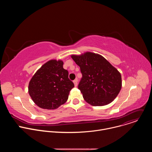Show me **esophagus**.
<instances>
[{
    "mask_svg": "<svg viewBox=\"0 0 152 152\" xmlns=\"http://www.w3.org/2000/svg\"><path fill=\"white\" fill-rule=\"evenodd\" d=\"M73 83H74V85L75 86H76L77 85V79H75L73 80Z\"/></svg>",
    "mask_w": 152,
    "mask_h": 152,
    "instance_id": "1",
    "label": "esophagus"
}]
</instances>
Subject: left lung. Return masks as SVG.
Here are the masks:
<instances>
[{
  "instance_id": "1",
  "label": "left lung",
  "mask_w": 152,
  "mask_h": 152,
  "mask_svg": "<svg viewBox=\"0 0 152 152\" xmlns=\"http://www.w3.org/2000/svg\"><path fill=\"white\" fill-rule=\"evenodd\" d=\"M71 57L82 75L78 89L84 100L94 106L111 103L121 88L120 73L99 54L88 52Z\"/></svg>"
}]
</instances>
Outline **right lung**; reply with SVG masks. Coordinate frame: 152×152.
Instances as JSON below:
<instances>
[{
  "label": "right lung",
  "instance_id": "1",
  "mask_svg": "<svg viewBox=\"0 0 152 152\" xmlns=\"http://www.w3.org/2000/svg\"><path fill=\"white\" fill-rule=\"evenodd\" d=\"M63 64L61 60L49 61L37 71L29 82V94L34 102L42 109L55 110L66 103L74 87Z\"/></svg>",
  "mask_w": 152,
  "mask_h": 152
}]
</instances>
